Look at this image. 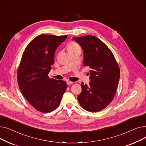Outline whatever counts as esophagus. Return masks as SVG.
Segmentation results:
<instances>
[{"mask_svg": "<svg viewBox=\"0 0 146 146\" xmlns=\"http://www.w3.org/2000/svg\"><path fill=\"white\" fill-rule=\"evenodd\" d=\"M66 82H67V85H72V84H73V82L69 81V80H67Z\"/></svg>", "mask_w": 146, "mask_h": 146, "instance_id": "34e87169", "label": "esophagus"}]
</instances>
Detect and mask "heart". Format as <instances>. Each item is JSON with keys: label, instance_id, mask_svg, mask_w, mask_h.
<instances>
[{"label": "heart", "instance_id": "obj_1", "mask_svg": "<svg viewBox=\"0 0 146 146\" xmlns=\"http://www.w3.org/2000/svg\"><path fill=\"white\" fill-rule=\"evenodd\" d=\"M80 48V47L77 44H76L74 42H70V43H69L68 45V50L74 49V48Z\"/></svg>", "mask_w": 146, "mask_h": 146}]
</instances>
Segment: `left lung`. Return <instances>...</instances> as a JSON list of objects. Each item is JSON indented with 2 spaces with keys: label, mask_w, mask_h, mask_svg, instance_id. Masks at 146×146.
Segmentation results:
<instances>
[{
  "label": "left lung",
  "mask_w": 146,
  "mask_h": 146,
  "mask_svg": "<svg viewBox=\"0 0 146 146\" xmlns=\"http://www.w3.org/2000/svg\"><path fill=\"white\" fill-rule=\"evenodd\" d=\"M83 52V66L90 68L89 85L82 83L78 96L80 106L88 111H100L113 99L118 86L119 68L110 48L96 36L73 37Z\"/></svg>",
  "instance_id": "obj_1"
}]
</instances>
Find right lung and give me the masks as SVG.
Instances as JSON below:
<instances>
[{
  "label": "right lung",
  "mask_w": 146,
  "mask_h": 146,
  "mask_svg": "<svg viewBox=\"0 0 146 146\" xmlns=\"http://www.w3.org/2000/svg\"><path fill=\"white\" fill-rule=\"evenodd\" d=\"M67 36L40 35L25 48L18 70L21 93L35 109L47 113L56 109L67 89L63 80L48 76L56 50Z\"/></svg>",
  "instance_id": "add662e5"
}]
</instances>
